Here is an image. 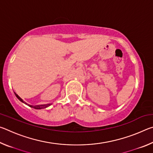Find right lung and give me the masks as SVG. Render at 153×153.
Listing matches in <instances>:
<instances>
[{
	"label": "right lung",
	"instance_id": "add662e5",
	"mask_svg": "<svg viewBox=\"0 0 153 153\" xmlns=\"http://www.w3.org/2000/svg\"><path fill=\"white\" fill-rule=\"evenodd\" d=\"M15 96H16V97L18 98V99H19L21 102H22L23 103H25V105H28L29 106V107H32V108H35V109H42V108H46V107H49V106L50 105H51V104H46V105H35V106H33V105H29V104H27V102H24V100H23V99L22 98H21L19 96H18L16 93L15 92Z\"/></svg>",
	"mask_w": 153,
	"mask_h": 153
}]
</instances>
